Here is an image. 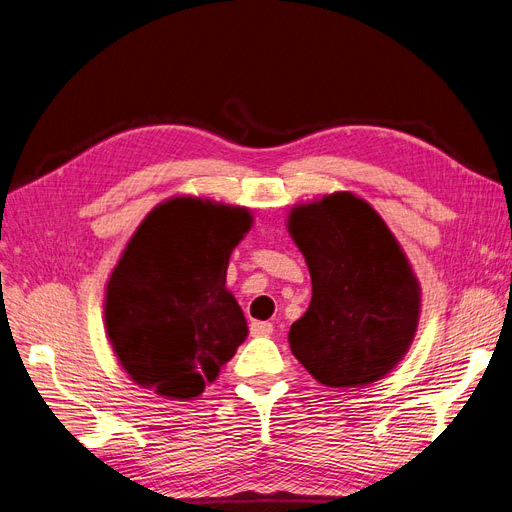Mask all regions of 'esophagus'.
I'll return each instance as SVG.
<instances>
[{"instance_id": "esophagus-1", "label": "esophagus", "mask_w": 512, "mask_h": 512, "mask_svg": "<svg viewBox=\"0 0 512 512\" xmlns=\"http://www.w3.org/2000/svg\"><path fill=\"white\" fill-rule=\"evenodd\" d=\"M249 331L253 337H266V335H272L274 325L266 323V320H253V323L249 325Z\"/></svg>"}]
</instances>
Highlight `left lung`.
<instances>
[{"label":"left lung","instance_id":"8db88e82","mask_svg":"<svg viewBox=\"0 0 512 512\" xmlns=\"http://www.w3.org/2000/svg\"><path fill=\"white\" fill-rule=\"evenodd\" d=\"M289 232L304 253L312 301L289 344L314 380L358 388L384 377L418 329L420 287L382 217L348 192L293 208Z\"/></svg>","mask_w":512,"mask_h":512}]
</instances>
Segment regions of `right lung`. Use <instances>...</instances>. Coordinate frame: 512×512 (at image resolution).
<instances>
[{
    "label": "right lung",
    "mask_w": 512,
    "mask_h": 512,
    "mask_svg": "<svg viewBox=\"0 0 512 512\" xmlns=\"http://www.w3.org/2000/svg\"><path fill=\"white\" fill-rule=\"evenodd\" d=\"M240 206L173 198L151 211L113 270L105 323L113 352L143 388L194 399L246 337L227 263L249 232Z\"/></svg>",
    "instance_id": "add662e5"
}]
</instances>
